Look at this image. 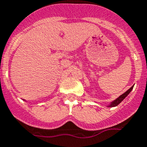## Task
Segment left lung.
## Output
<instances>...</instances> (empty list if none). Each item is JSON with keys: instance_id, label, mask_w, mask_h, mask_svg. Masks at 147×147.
<instances>
[{"instance_id": "obj_1", "label": "left lung", "mask_w": 147, "mask_h": 147, "mask_svg": "<svg viewBox=\"0 0 147 147\" xmlns=\"http://www.w3.org/2000/svg\"><path fill=\"white\" fill-rule=\"evenodd\" d=\"M133 88H134V86H132L131 88H129V89H128V90H127V91H126V92L124 93L123 94H121V96H119V97H118V98H116V99H115V100H113V102H111L110 103H109V105H108V106H107V107H117V106H118V105H119V103H120V102H121V101L123 100L124 99H125V97H126V96H127V95H128V94H130V92L131 91L132 89H133Z\"/></svg>"}]
</instances>
